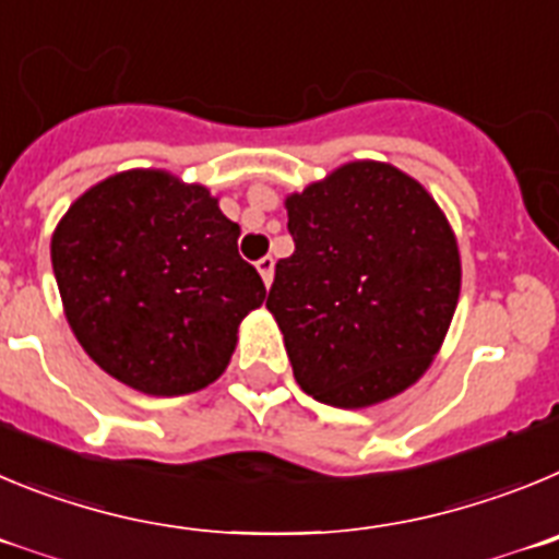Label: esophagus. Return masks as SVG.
<instances>
[{
    "instance_id": "1",
    "label": "esophagus",
    "mask_w": 559,
    "mask_h": 559,
    "mask_svg": "<svg viewBox=\"0 0 559 559\" xmlns=\"http://www.w3.org/2000/svg\"><path fill=\"white\" fill-rule=\"evenodd\" d=\"M255 270H259L264 286L273 284V275H275V259H273V255H264V259L255 261Z\"/></svg>"
}]
</instances>
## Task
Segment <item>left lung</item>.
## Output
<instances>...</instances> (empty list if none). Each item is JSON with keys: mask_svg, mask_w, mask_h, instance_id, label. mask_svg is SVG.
Listing matches in <instances>:
<instances>
[{"mask_svg": "<svg viewBox=\"0 0 559 559\" xmlns=\"http://www.w3.org/2000/svg\"><path fill=\"white\" fill-rule=\"evenodd\" d=\"M295 253L267 309L320 404L365 409L409 390L454 320L462 261L437 200L384 160H348L286 194Z\"/></svg>", "mask_w": 559, "mask_h": 559, "instance_id": "left-lung-1", "label": "left lung"}]
</instances>
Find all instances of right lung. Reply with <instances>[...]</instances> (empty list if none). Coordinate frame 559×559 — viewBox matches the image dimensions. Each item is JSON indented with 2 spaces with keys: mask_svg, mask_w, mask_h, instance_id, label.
<instances>
[{
  "mask_svg": "<svg viewBox=\"0 0 559 559\" xmlns=\"http://www.w3.org/2000/svg\"><path fill=\"white\" fill-rule=\"evenodd\" d=\"M239 234L219 198L167 169H124L85 189L49 245L85 354L155 399L214 384L242 320L267 298Z\"/></svg>",
  "mask_w": 559,
  "mask_h": 559,
  "instance_id": "obj_1",
  "label": "right lung"
}]
</instances>
